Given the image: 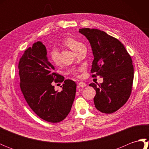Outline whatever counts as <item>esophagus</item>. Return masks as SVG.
<instances>
[{"label": "esophagus", "mask_w": 149, "mask_h": 149, "mask_svg": "<svg viewBox=\"0 0 149 149\" xmlns=\"http://www.w3.org/2000/svg\"><path fill=\"white\" fill-rule=\"evenodd\" d=\"M78 86L80 88H84V86H86V84L83 83V82H80V83H78Z\"/></svg>", "instance_id": "obj_1"}]
</instances>
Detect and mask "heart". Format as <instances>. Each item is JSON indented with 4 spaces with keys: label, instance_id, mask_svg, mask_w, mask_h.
<instances>
[{
    "label": "heart",
    "instance_id": "1",
    "mask_svg": "<svg viewBox=\"0 0 149 149\" xmlns=\"http://www.w3.org/2000/svg\"><path fill=\"white\" fill-rule=\"evenodd\" d=\"M63 43L65 45L68 47L70 49H71L73 51L75 52L81 47H84V44L81 43L79 41H78L74 38L72 37H67L63 40ZM50 59L52 60L54 63L56 64L58 63L59 61V51L56 48H53L50 52ZM73 74H75V72H73Z\"/></svg>",
    "mask_w": 149,
    "mask_h": 149
}]
</instances>
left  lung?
Instances as JSON below:
<instances>
[{
  "label": "left lung",
  "mask_w": 149,
  "mask_h": 149,
  "mask_svg": "<svg viewBox=\"0 0 149 149\" xmlns=\"http://www.w3.org/2000/svg\"><path fill=\"white\" fill-rule=\"evenodd\" d=\"M79 32L86 36L92 50V77L99 75L103 83H91L96 91L93 101L96 108L103 113L116 111L131 95L134 68L130 55L115 38L97 29L83 28Z\"/></svg>",
  "instance_id": "left-lung-1"
}]
</instances>
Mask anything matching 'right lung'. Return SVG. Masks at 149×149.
Listing matches in <instances>:
<instances>
[{"instance_id": "add662e5", "label": "right lung", "mask_w": 149, "mask_h": 149, "mask_svg": "<svg viewBox=\"0 0 149 149\" xmlns=\"http://www.w3.org/2000/svg\"><path fill=\"white\" fill-rule=\"evenodd\" d=\"M45 46L34 43L24 52L18 63L20 89L33 111L47 122L57 123L64 120L72 108L76 92V83L66 79L59 93L52 83L62 81L47 58Z\"/></svg>"}]
</instances>
